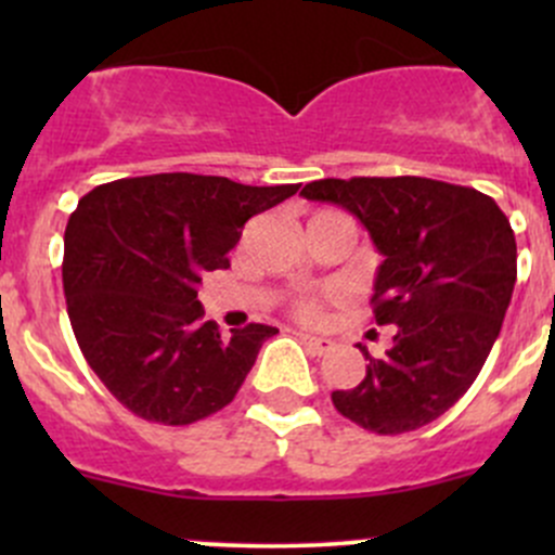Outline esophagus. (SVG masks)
<instances>
[{"instance_id":"1","label":"esophagus","mask_w":555,"mask_h":555,"mask_svg":"<svg viewBox=\"0 0 555 555\" xmlns=\"http://www.w3.org/2000/svg\"><path fill=\"white\" fill-rule=\"evenodd\" d=\"M298 338L304 340V346H309L313 354H327V351L335 346V340L319 338V335H311V333H298Z\"/></svg>"}]
</instances>
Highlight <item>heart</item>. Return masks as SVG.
Listing matches in <instances>:
<instances>
[{
    "label": "heart",
    "mask_w": 555,
    "mask_h": 555,
    "mask_svg": "<svg viewBox=\"0 0 555 555\" xmlns=\"http://www.w3.org/2000/svg\"><path fill=\"white\" fill-rule=\"evenodd\" d=\"M295 313H298L300 319H319V304L313 298H304L295 304Z\"/></svg>",
    "instance_id": "obj_1"
}]
</instances>
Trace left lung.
<instances>
[{
  "mask_svg": "<svg viewBox=\"0 0 555 555\" xmlns=\"http://www.w3.org/2000/svg\"><path fill=\"white\" fill-rule=\"evenodd\" d=\"M300 195L344 206L384 262L373 317L397 327L391 349L354 389L333 391L340 416L378 435L424 427L473 386L516 284V236L494 198L427 177L317 179Z\"/></svg>",
  "mask_w": 555,
  "mask_h": 555,
  "instance_id": "8db88e82",
  "label": "left lung"
}]
</instances>
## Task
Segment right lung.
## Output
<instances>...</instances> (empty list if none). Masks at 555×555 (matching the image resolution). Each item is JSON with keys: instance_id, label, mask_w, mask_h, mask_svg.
<instances>
[{"instance_id": "obj_1", "label": "right lung", "mask_w": 555, "mask_h": 555, "mask_svg": "<svg viewBox=\"0 0 555 555\" xmlns=\"http://www.w3.org/2000/svg\"><path fill=\"white\" fill-rule=\"evenodd\" d=\"M295 193L173 171L82 195L64 233L66 311L91 371L133 416L184 427L236 397L279 330L251 322L225 338L204 322L198 284L231 266L249 217Z\"/></svg>"}]
</instances>
